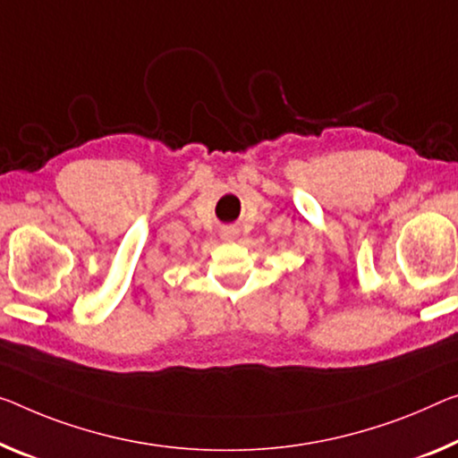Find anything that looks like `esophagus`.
Returning a JSON list of instances; mask_svg holds the SVG:
<instances>
[{
  "label": "esophagus",
  "mask_w": 458,
  "mask_h": 458,
  "mask_svg": "<svg viewBox=\"0 0 458 458\" xmlns=\"http://www.w3.org/2000/svg\"><path fill=\"white\" fill-rule=\"evenodd\" d=\"M221 237L227 239V242H233V239L237 237V229H233V227H225V229L221 231Z\"/></svg>",
  "instance_id": "1"
}]
</instances>
